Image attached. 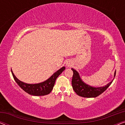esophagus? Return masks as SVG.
Returning a JSON list of instances; mask_svg holds the SVG:
<instances>
[{
  "label": "esophagus",
  "mask_w": 125,
  "mask_h": 125,
  "mask_svg": "<svg viewBox=\"0 0 125 125\" xmlns=\"http://www.w3.org/2000/svg\"><path fill=\"white\" fill-rule=\"evenodd\" d=\"M67 65H68V66H71V64H67Z\"/></svg>",
  "instance_id": "34e87169"
}]
</instances>
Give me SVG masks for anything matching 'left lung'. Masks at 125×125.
<instances>
[{"mask_svg":"<svg viewBox=\"0 0 125 125\" xmlns=\"http://www.w3.org/2000/svg\"><path fill=\"white\" fill-rule=\"evenodd\" d=\"M73 72V75L72 80V85L74 91L79 96L83 97H86V98H92V97H96L102 94L103 92L107 89V88L110 86L112 83L113 80L110 83H107L105 86L98 87H92L90 85H88L86 83L82 81L80 78V76L77 72L76 70L72 68ZM116 71L114 72V76H115Z\"/></svg>","mask_w":125,"mask_h":125,"instance_id":"8db88e82","label":"left lung"}]
</instances>
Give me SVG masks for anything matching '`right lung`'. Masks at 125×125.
Wrapping results in <instances>:
<instances>
[{"mask_svg":"<svg viewBox=\"0 0 125 125\" xmlns=\"http://www.w3.org/2000/svg\"><path fill=\"white\" fill-rule=\"evenodd\" d=\"M65 69V68L63 66L53 73V74L46 81L35 84H30V83H23L16 78L12 70L11 72L15 81L24 91L28 93L29 94L35 95V96H41V95H47L51 93L53 88L56 78L64 71Z\"/></svg>","mask_w":125,"mask_h":125,"instance_id":"1","label":"right lung"}]
</instances>
